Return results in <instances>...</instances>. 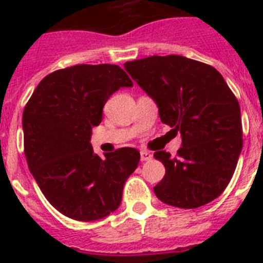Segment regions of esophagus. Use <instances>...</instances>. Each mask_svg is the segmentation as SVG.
I'll use <instances>...</instances> for the list:
<instances>
[{"mask_svg":"<svg viewBox=\"0 0 263 263\" xmlns=\"http://www.w3.org/2000/svg\"><path fill=\"white\" fill-rule=\"evenodd\" d=\"M153 158V154L147 150H140V160L142 161H150Z\"/></svg>","mask_w":263,"mask_h":263,"instance_id":"34e87169","label":"esophagus"}]
</instances>
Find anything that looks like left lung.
I'll use <instances>...</instances> for the list:
<instances>
[{
	"mask_svg": "<svg viewBox=\"0 0 263 263\" xmlns=\"http://www.w3.org/2000/svg\"><path fill=\"white\" fill-rule=\"evenodd\" d=\"M125 71L157 103L162 123L181 135L173 158L156 152L165 176L157 198L180 209H195L222 194L243 147L240 106L216 68L183 55H152L128 61Z\"/></svg>",
	"mask_w": 263,
	"mask_h": 263,
	"instance_id": "obj_1",
	"label": "left lung"
}]
</instances>
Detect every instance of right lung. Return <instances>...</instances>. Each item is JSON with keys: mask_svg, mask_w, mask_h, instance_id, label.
Returning a JSON list of instances; mask_svg holds the SVG:
<instances>
[{"mask_svg": "<svg viewBox=\"0 0 263 263\" xmlns=\"http://www.w3.org/2000/svg\"><path fill=\"white\" fill-rule=\"evenodd\" d=\"M121 87H132V80L119 65L80 64L43 78L24 107L30 172L51 206L69 218L95 221L117 210L124 184L138 168L136 148L101 158L90 143L103 105Z\"/></svg>", "mask_w": 263, "mask_h": 263, "instance_id": "obj_1", "label": "right lung"}]
</instances>
